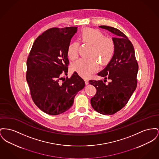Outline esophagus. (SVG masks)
Here are the masks:
<instances>
[{
    "instance_id": "1",
    "label": "esophagus",
    "mask_w": 159,
    "mask_h": 159,
    "mask_svg": "<svg viewBox=\"0 0 159 159\" xmlns=\"http://www.w3.org/2000/svg\"><path fill=\"white\" fill-rule=\"evenodd\" d=\"M84 83H85V84H89V81L88 80H86V79H84Z\"/></svg>"
}]
</instances>
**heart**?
Returning a JSON list of instances; mask_svg holds the SVG:
<instances>
[{
  "mask_svg": "<svg viewBox=\"0 0 159 159\" xmlns=\"http://www.w3.org/2000/svg\"><path fill=\"white\" fill-rule=\"evenodd\" d=\"M81 41L91 46L89 59H80L71 65V69L81 77L88 78L99 69V63L102 66L107 65L112 60L115 52L114 41L111 38L105 37L98 29L85 28L79 34ZM79 44L73 41L69 43L66 55L71 61L79 56Z\"/></svg>",
  "mask_w": 159,
  "mask_h": 159,
  "instance_id": "1",
  "label": "heart"
}]
</instances>
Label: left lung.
Returning <instances> with one entry per match:
<instances>
[{"label": "left lung", "mask_w": 159, "mask_h": 159, "mask_svg": "<svg viewBox=\"0 0 159 159\" xmlns=\"http://www.w3.org/2000/svg\"><path fill=\"white\" fill-rule=\"evenodd\" d=\"M115 35L112 38L115 52L111 61L98 75L111 80L106 84L103 80H89L97 89L91 99L93 109L103 115H113L122 109L128 102L137 86L138 64L134 47L127 37L118 29L100 26Z\"/></svg>", "instance_id": "left-lung-1"}]
</instances>
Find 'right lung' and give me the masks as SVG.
Here are the masks:
<instances>
[{"label": "right lung", "instance_id": "add662e5", "mask_svg": "<svg viewBox=\"0 0 159 159\" xmlns=\"http://www.w3.org/2000/svg\"><path fill=\"white\" fill-rule=\"evenodd\" d=\"M77 30V27L49 29L35 39L29 53L26 80L30 95L38 107L48 115L68 110L84 87V80L77 73L70 79L62 77L68 73L66 49Z\"/></svg>", "mask_w": 159, "mask_h": 159}]
</instances>
